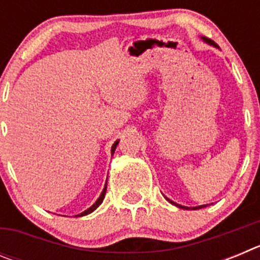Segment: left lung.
Listing matches in <instances>:
<instances>
[{
  "label": "left lung",
  "instance_id": "1",
  "mask_svg": "<svg viewBox=\"0 0 260 260\" xmlns=\"http://www.w3.org/2000/svg\"><path fill=\"white\" fill-rule=\"evenodd\" d=\"M201 39H202V40H203V41H204V43H207V44L212 45V47H215V48H219V45L216 44L215 41H212V40H211V39L206 38V36H201ZM165 199H167V201H168V202H169V203L174 204V206H176V207H178V208H182V210H199V208L207 207V204H203V206H197V207H186V206H181V204L176 203V202H173V201H172V199L167 198V197H165Z\"/></svg>",
  "mask_w": 260,
  "mask_h": 260
}]
</instances>
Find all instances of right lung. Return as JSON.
Listing matches in <instances>:
<instances>
[{"label": "right lung", "instance_id": "add662e5", "mask_svg": "<svg viewBox=\"0 0 260 260\" xmlns=\"http://www.w3.org/2000/svg\"><path fill=\"white\" fill-rule=\"evenodd\" d=\"M118 142H119V141H116V142H114V143H113V146H112V150H110V152H112V155H113L114 151H116V147H117V144H118ZM107 181H108V178H107ZM105 192H107V182H105L104 189H103L102 194H100V197H99V198H98V201H96L95 203H93L92 206H91V207L87 208L86 211H83V212H82V213H79V215H77V216H75V217H80V216H86V215H88V213L93 212V211H95L96 208H98L99 206H100V204L103 203V201H104Z\"/></svg>", "mask_w": 260, "mask_h": 260}]
</instances>
